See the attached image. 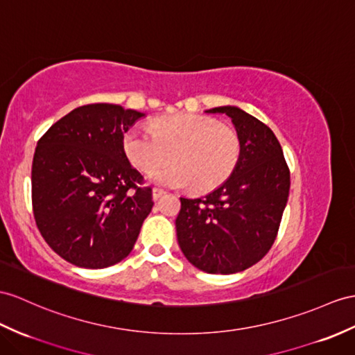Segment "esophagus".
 <instances>
[{
    "mask_svg": "<svg viewBox=\"0 0 355 355\" xmlns=\"http://www.w3.org/2000/svg\"><path fill=\"white\" fill-rule=\"evenodd\" d=\"M164 194H166V191H164V189H161V188H153L152 189V198H153V200H158V198L162 197Z\"/></svg>",
    "mask_w": 355,
    "mask_h": 355,
    "instance_id": "esophagus-1",
    "label": "esophagus"
}]
</instances>
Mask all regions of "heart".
I'll return each mask as SVG.
<instances>
[{"instance_id":"heart-1","label":"heart","mask_w":355,"mask_h":355,"mask_svg":"<svg viewBox=\"0 0 355 355\" xmlns=\"http://www.w3.org/2000/svg\"><path fill=\"white\" fill-rule=\"evenodd\" d=\"M152 129H128L123 150L141 171H150L173 154L175 164L150 173V180L158 185L212 191L233 175L243 153L236 129L211 116H164L153 120Z\"/></svg>"}]
</instances>
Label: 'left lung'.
Returning a JSON list of instances; mask_svg holds the SVG:
<instances>
[{
    "mask_svg": "<svg viewBox=\"0 0 355 355\" xmlns=\"http://www.w3.org/2000/svg\"><path fill=\"white\" fill-rule=\"evenodd\" d=\"M232 119L243 143L233 175L203 198L180 197L178 243L198 270L233 274L270 252L288 203L291 173L277 137L238 107H217Z\"/></svg>",
    "mask_w": 355,
    "mask_h": 355,
    "instance_id": "1",
    "label": "left lung"
}]
</instances>
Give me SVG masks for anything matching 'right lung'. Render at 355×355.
<instances>
[{
    "label": "right lung",
    "instance_id": "obj_1",
    "mask_svg": "<svg viewBox=\"0 0 355 355\" xmlns=\"http://www.w3.org/2000/svg\"><path fill=\"white\" fill-rule=\"evenodd\" d=\"M144 112L114 103L78 107L37 141L33 214L43 239L64 261L107 268L131 253L152 211V188L129 164L123 135Z\"/></svg>",
    "mask_w": 355,
    "mask_h": 355
}]
</instances>
